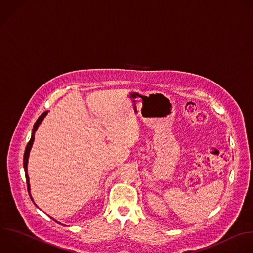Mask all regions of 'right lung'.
I'll return each instance as SVG.
<instances>
[{
  "label": "right lung",
  "instance_id": "obj_1",
  "mask_svg": "<svg viewBox=\"0 0 253 253\" xmlns=\"http://www.w3.org/2000/svg\"><path fill=\"white\" fill-rule=\"evenodd\" d=\"M47 114V111L43 112L40 117L39 119L36 121L35 125H34V129H33V133H32V137H31V140L29 141L27 147H26V150H25V154H24V169H25V174H26V180H27V185H28V191H30V183H29V176H28V159H29V155H30V151L32 149V146H33V143H34V140H35V133L39 127V125L41 124V122L42 121V119L45 117V115ZM30 197H31V194H30ZM32 199V197H31ZM33 200V199H32Z\"/></svg>",
  "mask_w": 253,
  "mask_h": 253
}]
</instances>
